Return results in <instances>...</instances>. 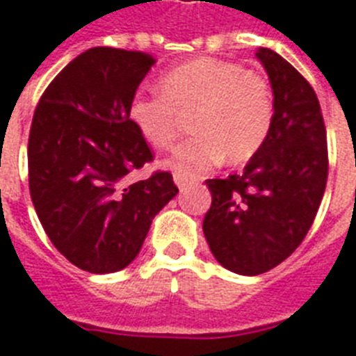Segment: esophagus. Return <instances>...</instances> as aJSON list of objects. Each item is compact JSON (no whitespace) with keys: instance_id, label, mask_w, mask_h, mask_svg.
<instances>
[{"instance_id":"obj_1","label":"esophagus","mask_w":356,"mask_h":356,"mask_svg":"<svg viewBox=\"0 0 356 356\" xmlns=\"http://www.w3.org/2000/svg\"><path fill=\"white\" fill-rule=\"evenodd\" d=\"M175 184L178 186V189H180V191H184V189H187V187H189L191 180H189V178H186V176L175 175Z\"/></svg>"}]
</instances>
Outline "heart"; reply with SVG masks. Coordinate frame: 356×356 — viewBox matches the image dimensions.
Segmentation results:
<instances>
[{
	"mask_svg": "<svg viewBox=\"0 0 356 356\" xmlns=\"http://www.w3.org/2000/svg\"><path fill=\"white\" fill-rule=\"evenodd\" d=\"M158 95H134L129 119L154 149H169L191 118L195 136L165 160L175 175L193 178L226 158L243 163L254 158L274 123L268 81L241 64L202 56L167 71Z\"/></svg>",
	"mask_w": 356,
	"mask_h": 356,
	"instance_id": "1",
	"label": "heart"
}]
</instances>
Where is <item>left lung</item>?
<instances>
[{
  "instance_id": "obj_1",
  "label": "left lung",
  "mask_w": 356,
  "mask_h": 356,
  "mask_svg": "<svg viewBox=\"0 0 356 356\" xmlns=\"http://www.w3.org/2000/svg\"><path fill=\"white\" fill-rule=\"evenodd\" d=\"M274 93L268 138L241 175L207 180L204 235L224 268L257 275L283 263L311 229L327 184V134L312 86L275 51L255 53Z\"/></svg>"
}]
</instances>
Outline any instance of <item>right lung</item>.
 <instances>
[{
  "label": "right lung",
  "mask_w": 356,
  "mask_h": 356,
  "mask_svg": "<svg viewBox=\"0 0 356 356\" xmlns=\"http://www.w3.org/2000/svg\"><path fill=\"white\" fill-rule=\"evenodd\" d=\"M154 64L141 51L92 47L53 79L34 110V209L55 248L92 274L129 266L152 218L178 193L163 170L127 181L154 158L129 119L130 101Z\"/></svg>",
  "instance_id": "1"
}]
</instances>
